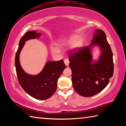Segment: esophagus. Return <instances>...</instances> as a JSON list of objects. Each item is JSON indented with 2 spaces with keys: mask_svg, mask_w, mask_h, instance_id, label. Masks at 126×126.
I'll return each instance as SVG.
<instances>
[{
  "mask_svg": "<svg viewBox=\"0 0 126 126\" xmlns=\"http://www.w3.org/2000/svg\"><path fill=\"white\" fill-rule=\"evenodd\" d=\"M64 63L66 66H68V65H69V60H68V59H64Z\"/></svg>",
  "mask_w": 126,
  "mask_h": 126,
  "instance_id": "34e87169",
  "label": "esophagus"
}]
</instances>
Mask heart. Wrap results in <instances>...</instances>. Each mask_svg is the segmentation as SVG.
Wrapping results in <instances>:
<instances>
[{
  "label": "heart",
  "instance_id": "b5f03b06",
  "mask_svg": "<svg viewBox=\"0 0 126 126\" xmlns=\"http://www.w3.org/2000/svg\"><path fill=\"white\" fill-rule=\"evenodd\" d=\"M83 38L82 35H72L67 38V39L64 40L62 44H59V46H62L65 44H72L71 48L73 50H77L78 49L80 48L82 46L83 43ZM51 50L52 52L54 53H58L60 52V49L57 46H52L51 47Z\"/></svg>",
  "mask_w": 126,
  "mask_h": 126
}]
</instances>
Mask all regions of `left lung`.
<instances>
[{
    "label": "left lung",
    "instance_id": "8db88e82",
    "mask_svg": "<svg viewBox=\"0 0 126 126\" xmlns=\"http://www.w3.org/2000/svg\"><path fill=\"white\" fill-rule=\"evenodd\" d=\"M91 44L79 48L77 52L69 55V67L72 70V84L74 90L83 97H92L106 88L114 71L113 54L105 33L95 29ZM98 45L101 54L98 61H92L91 49Z\"/></svg>",
    "mask_w": 126,
    "mask_h": 126
}]
</instances>
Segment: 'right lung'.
<instances>
[{
  "mask_svg": "<svg viewBox=\"0 0 126 126\" xmlns=\"http://www.w3.org/2000/svg\"><path fill=\"white\" fill-rule=\"evenodd\" d=\"M41 34L36 31L28 32L21 38L16 55L15 65L19 83L22 88L35 99L45 100L56 91L57 81L65 68L63 59L47 62L42 72L37 75H29L23 71L19 62V54L25 42L31 39L39 38Z\"/></svg>",
  "mask_w": 126,
  "mask_h": 126,
  "instance_id": "right-lung-1",
  "label": "right lung"
}]
</instances>
